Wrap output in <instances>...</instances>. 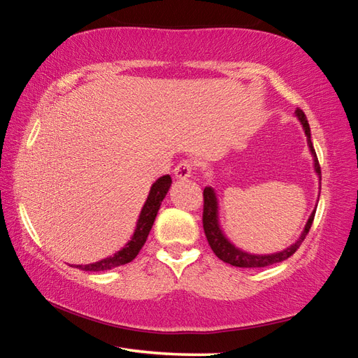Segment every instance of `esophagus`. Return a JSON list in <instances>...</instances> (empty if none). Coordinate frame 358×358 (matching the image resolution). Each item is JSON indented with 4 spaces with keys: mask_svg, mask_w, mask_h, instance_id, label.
I'll return each mask as SVG.
<instances>
[{
    "mask_svg": "<svg viewBox=\"0 0 358 358\" xmlns=\"http://www.w3.org/2000/svg\"><path fill=\"white\" fill-rule=\"evenodd\" d=\"M173 175L177 180H187L192 175V162L183 161L173 169Z\"/></svg>",
    "mask_w": 358,
    "mask_h": 358,
    "instance_id": "1",
    "label": "esophagus"
}]
</instances>
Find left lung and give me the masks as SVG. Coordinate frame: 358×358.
<instances>
[{"instance_id":"obj_1","label":"left lung","mask_w":358,"mask_h":358,"mask_svg":"<svg viewBox=\"0 0 358 358\" xmlns=\"http://www.w3.org/2000/svg\"><path fill=\"white\" fill-rule=\"evenodd\" d=\"M295 117L299 118L303 132H305V136H306L308 148H310V153L313 156L314 172H316L319 183H320V167H319L316 151H314L313 142H311L310 124H308L305 113H303L300 108H296L295 110ZM317 202H319V197H317ZM314 213H316V208L313 210V213L310 215V217H308L305 229L301 230L300 237L295 240V243L287 246L286 250L271 252V254H252V252L241 250V248H238V246H235L232 241L229 240V237L222 230L221 222H220V202H217V194L211 186H205V189H203V230H205V235H207L208 245L211 246V250H213V252L222 260V262L230 264L234 266H241V268H257V266H268V265L282 262V260L289 259L296 250H299L301 241L305 240L308 232H310L311 224L314 220Z\"/></svg>"}]
</instances>
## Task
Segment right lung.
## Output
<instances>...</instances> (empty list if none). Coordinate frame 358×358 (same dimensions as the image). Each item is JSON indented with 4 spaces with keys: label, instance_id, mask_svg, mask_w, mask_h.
I'll return each mask as SVG.
<instances>
[{
    "label": "right lung",
    "instance_id": "add662e5",
    "mask_svg": "<svg viewBox=\"0 0 358 358\" xmlns=\"http://www.w3.org/2000/svg\"><path fill=\"white\" fill-rule=\"evenodd\" d=\"M171 185H172L171 175L159 177L153 185H151L147 201H145L143 207L141 210V215H138V220L136 222L134 234L131 235V238L126 241V245L121 248V250L112 254V256H107L104 259L98 260V262L87 264V265H72V266L85 271H104V270H112L115 266L129 264L131 260H134L138 251H141L142 246L145 245V241H147L150 230L153 227V222L156 220L157 211H159L162 201H164L169 189H171Z\"/></svg>",
    "mask_w": 358,
    "mask_h": 358
}]
</instances>
